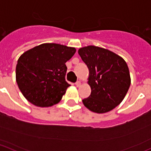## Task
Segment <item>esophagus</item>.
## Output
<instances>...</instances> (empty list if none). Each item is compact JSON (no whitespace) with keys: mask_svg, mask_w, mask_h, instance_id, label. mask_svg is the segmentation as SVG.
<instances>
[{"mask_svg":"<svg viewBox=\"0 0 151 151\" xmlns=\"http://www.w3.org/2000/svg\"><path fill=\"white\" fill-rule=\"evenodd\" d=\"M75 85L77 87H80L81 85V82L80 81H77V82L75 83Z\"/></svg>","mask_w":151,"mask_h":151,"instance_id":"34e87169","label":"esophagus"}]
</instances>
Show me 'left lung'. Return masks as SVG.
Wrapping results in <instances>:
<instances>
[{
    "mask_svg": "<svg viewBox=\"0 0 151 151\" xmlns=\"http://www.w3.org/2000/svg\"><path fill=\"white\" fill-rule=\"evenodd\" d=\"M89 69L91 94L82 100L91 111L104 114L121 104L129 90L131 79L126 61L114 52L89 45L78 50Z\"/></svg>",
    "mask_w": 151,
    "mask_h": 151,
    "instance_id": "left-lung-1",
    "label": "left lung"
}]
</instances>
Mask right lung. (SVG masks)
<instances>
[{"instance_id": "add662e5", "label": "right lung", "mask_w": 151, "mask_h": 151, "mask_svg": "<svg viewBox=\"0 0 151 151\" xmlns=\"http://www.w3.org/2000/svg\"><path fill=\"white\" fill-rule=\"evenodd\" d=\"M75 52L74 47L56 43L41 44L24 52L16 67V80L24 98L39 107L58 104L70 86L65 80V63Z\"/></svg>"}]
</instances>
